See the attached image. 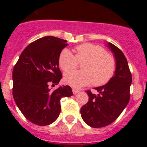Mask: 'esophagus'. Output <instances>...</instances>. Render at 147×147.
Returning a JSON list of instances; mask_svg holds the SVG:
<instances>
[{
	"label": "esophagus",
	"instance_id": "esophagus-1",
	"mask_svg": "<svg viewBox=\"0 0 147 147\" xmlns=\"http://www.w3.org/2000/svg\"><path fill=\"white\" fill-rule=\"evenodd\" d=\"M80 92L79 90H77V89H75V88L72 89V92H73L74 94H77V93H78V92Z\"/></svg>",
	"mask_w": 147,
	"mask_h": 147
}]
</instances>
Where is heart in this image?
Listing matches in <instances>:
<instances>
[{
  "instance_id": "1",
  "label": "heart",
  "mask_w": 147,
  "mask_h": 147,
  "mask_svg": "<svg viewBox=\"0 0 147 147\" xmlns=\"http://www.w3.org/2000/svg\"><path fill=\"white\" fill-rule=\"evenodd\" d=\"M82 61V70L65 74V84L75 88L92 82L94 85H103L110 80L116 69V62L113 56L106 53L101 46L92 43H84L75 47V56L68 49H63L58 57L59 65L65 72L75 69L78 62Z\"/></svg>"
}]
</instances>
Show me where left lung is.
Returning a JSON list of instances; mask_svg holds the SVG:
<instances>
[{"label":"left lung","instance_id":"left-lung-1","mask_svg":"<svg viewBox=\"0 0 147 147\" xmlns=\"http://www.w3.org/2000/svg\"><path fill=\"white\" fill-rule=\"evenodd\" d=\"M107 46L112 52L116 61L115 75L106 84L95 87L98 94L86 92L89 101L82 107V119L93 128L106 127L115 121L128 105L130 98L131 74L124 53L117 46L108 42Z\"/></svg>","mask_w":147,"mask_h":147}]
</instances>
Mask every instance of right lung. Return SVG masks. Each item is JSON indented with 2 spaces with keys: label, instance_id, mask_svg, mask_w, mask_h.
Segmentation results:
<instances>
[{
  "label": "right lung",
  "instance_id": "right-lung-1",
  "mask_svg": "<svg viewBox=\"0 0 147 147\" xmlns=\"http://www.w3.org/2000/svg\"><path fill=\"white\" fill-rule=\"evenodd\" d=\"M66 42L53 36L40 38L24 49L13 68V98L25 117L37 125L54 122L61 111L62 97L73 94L68 85L54 91L48 87L63 78L58 57Z\"/></svg>",
  "mask_w": 147,
  "mask_h": 147
}]
</instances>
